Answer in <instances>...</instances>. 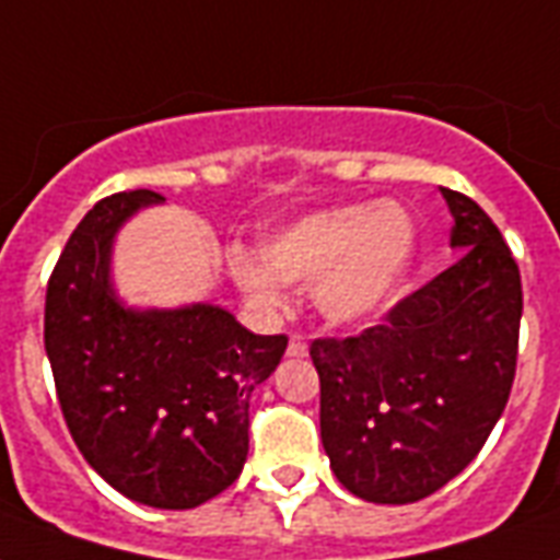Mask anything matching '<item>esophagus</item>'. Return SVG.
I'll list each match as a JSON object with an SVG mask.
<instances>
[{"label":"esophagus","mask_w":560,"mask_h":560,"mask_svg":"<svg viewBox=\"0 0 560 560\" xmlns=\"http://www.w3.org/2000/svg\"><path fill=\"white\" fill-rule=\"evenodd\" d=\"M285 357H292V359L306 357V339H303V336H292V339H289V348H285Z\"/></svg>","instance_id":"obj_1"}]
</instances>
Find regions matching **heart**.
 <instances>
[{"mask_svg": "<svg viewBox=\"0 0 560 560\" xmlns=\"http://www.w3.org/2000/svg\"><path fill=\"white\" fill-rule=\"evenodd\" d=\"M418 250L415 221L397 203H345L306 212L266 233L259 257L231 248L233 283L262 312L285 306V285H312L332 327H357L400 298Z\"/></svg>", "mask_w": 560, "mask_h": 560, "instance_id": "heart-1", "label": "heart"}]
</instances>
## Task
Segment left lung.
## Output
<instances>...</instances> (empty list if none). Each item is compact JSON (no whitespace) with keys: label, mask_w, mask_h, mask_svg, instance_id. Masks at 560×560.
I'll list each match as a JSON object with an SVG mask.
<instances>
[{"label":"left lung","mask_w":560,"mask_h":560,"mask_svg":"<svg viewBox=\"0 0 560 560\" xmlns=\"http://www.w3.org/2000/svg\"><path fill=\"white\" fill-rule=\"evenodd\" d=\"M441 195L450 248L465 254L383 324L310 348L329 467L380 505L418 502L456 479L497 427L517 371V262L479 203Z\"/></svg>","instance_id":"1"}]
</instances>
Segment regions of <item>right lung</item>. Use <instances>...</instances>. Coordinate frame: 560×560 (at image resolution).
Here are the masks:
<instances>
[{
	"instance_id": "1",
	"label": "right lung",
	"mask_w": 560,
	"mask_h": 560,
	"mask_svg": "<svg viewBox=\"0 0 560 560\" xmlns=\"http://www.w3.org/2000/svg\"><path fill=\"white\" fill-rule=\"evenodd\" d=\"M163 201L133 189L86 212L51 271L43 341L90 467L128 500L184 511L240 479L250 394L289 339L254 336L212 303L140 310L116 294V233Z\"/></svg>"
}]
</instances>
